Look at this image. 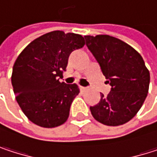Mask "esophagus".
Returning a JSON list of instances; mask_svg holds the SVG:
<instances>
[{
	"label": "esophagus",
	"instance_id": "esophagus-1",
	"mask_svg": "<svg viewBox=\"0 0 157 157\" xmlns=\"http://www.w3.org/2000/svg\"><path fill=\"white\" fill-rule=\"evenodd\" d=\"M80 89H81V91H82V92L87 90V88H86V87H83V86H81V87H80Z\"/></svg>",
	"mask_w": 157,
	"mask_h": 157
}]
</instances>
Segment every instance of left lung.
I'll use <instances>...</instances> for the list:
<instances>
[{"label": "left lung", "instance_id": "8db88e82", "mask_svg": "<svg viewBox=\"0 0 157 157\" xmlns=\"http://www.w3.org/2000/svg\"><path fill=\"white\" fill-rule=\"evenodd\" d=\"M85 42L111 85L107 95L90 110L103 124L117 126L130 121L140 110L148 93L150 74L140 53L110 35H85Z\"/></svg>", "mask_w": 157, "mask_h": 157}]
</instances>
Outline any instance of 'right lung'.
Returning a JSON list of instances; mask_svg holds the SVG:
<instances>
[{
    "instance_id": "add662e5",
    "label": "right lung",
    "mask_w": 157,
    "mask_h": 157,
    "mask_svg": "<svg viewBox=\"0 0 157 157\" xmlns=\"http://www.w3.org/2000/svg\"><path fill=\"white\" fill-rule=\"evenodd\" d=\"M83 45L80 34L53 31L33 40L17 57L12 84L18 105L33 124L52 128L68 119L79 86L57 77L63 76L71 52Z\"/></svg>"
}]
</instances>
